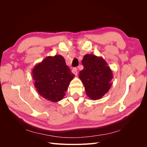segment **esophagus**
Listing matches in <instances>:
<instances>
[{"instance_id":"obj_1","label":"esophagus","mask_w":147,"mask_h":147,"mask_svg":"<svg viewBox=\"0 0 147 147\" xmlns=\"http://www.w3.org/2000/svg\"><path fill=\"white\" fill-rule=\"evenodd\" d=\"M72 72L75 75H77V69L74 68V69L72 70Z\"/></svg>"}]
</instances>
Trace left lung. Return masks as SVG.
Here are the masks:
<instances>
[{
	"label": "left lung",
	"mask_w": 147,
	"mask_h": 147,
	"mask_svg": "<svg viewBox=\"0 0 147 147\" xmlns=\"http://www.w3.org/2000/svg\"><path fill=\"white\" fill-rule=\"evenodd\" d=\"M83 69L79 72L86 95L92 100L102 98L112 86V70L102 57L85 55L82 61Z\"/></svg>",
	"instance_id": "1"
}]
</instances>
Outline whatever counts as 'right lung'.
<instances>
[{
	"mask_svg": "<svg viewBox=\"0 0 147 147\" xmlns=\"http://www.w3.org/2000/svg\"><path fill=\"white\" fill-rule=\"evenodd\" d=\"M34 86L43 98L56 102L64 98L75 75L63 56H47L32 70Z\"/></svg>",
	"mask_w": 147,
	"mask_h": 147,
	"instance_id": "right-lung-1",
	"label": "right lung"
}]
</instances>
